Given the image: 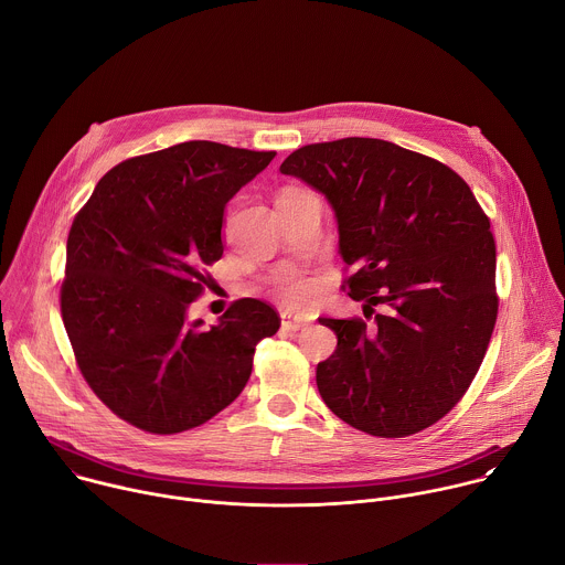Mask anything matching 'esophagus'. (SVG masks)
<instances>
[{
    "mask_svg": "<svg viewBox=\"0 0 565 565\" xmlns=\"http://www.w3.org/2000/svg\"><path fill=\"white\" fill-rule=\"evenodd\" d=\"M281 327H284L286 331H299V329L308 327V319H306V317H299V315H292V312H288V310H284V312H281Z\"/></svg>",
    "mask_w": 565,
    "mask_h": 565,
    "instance_id": "34e87169",
    "label": "esophagus"
}]
</instances>
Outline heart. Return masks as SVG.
Returning a JSON list of instances; mask_svg holds the SVG:
<instances>
[{
	"mask_svg": "<svg viewBox=\"0 0 565 565\" xmlns=\"http://www.w3.org/2000/svg\"><path fill=\"white\" fill-rule=\"evenodd\" d=\"M279 292L288 303H303L310 295V284L297 275H286L279 281Z\"/></svg>",
	"mask_w": 565,
	"mask_h": 565,
	"instance_id": "heart-1",
	"label": "heart"
}]
</instances>
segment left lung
Wrapping results in <instances>:
<instances>
[{
    "instance_id": "left-lung-1",
    "label": "left lung",
    "mask_w": 565,
    "mask_h": 565,
    "mask_svg": "<svg viewBox=\"0 0 565 565\" xmlns=\"http://www.w3.org/2000/svg\"><path fill=\"white\" fill-rule=\"evenodd\" d=\"M331 203L351 299L373 321L321 317L335 353L317 364L327 407L380 438L418 434L469 388L499 312L490 218L447 166L380 138L292 151L279 168Z\"/></svg>"
}]
</instances>
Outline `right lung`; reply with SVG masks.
<instances>
[{"mask_svg":"<svg viewBox=\"0 0 565 565\" xmlns=\"http://www.w3.org/2000/svg\"><path fill=\"white\" fill-rule=\"evenodd\" d=\"M275 151L188 140L109 170L66 238L60 308L85 380L105 405L149 434L207 423L244 391L255 347L277 310L234 301L218 324L188 319L221 259L225 203Z\"/></svg>","mask_w":565,"mask_h":565,"instance_id":"right-lung-1","label":"right lung"}]
</instances>
